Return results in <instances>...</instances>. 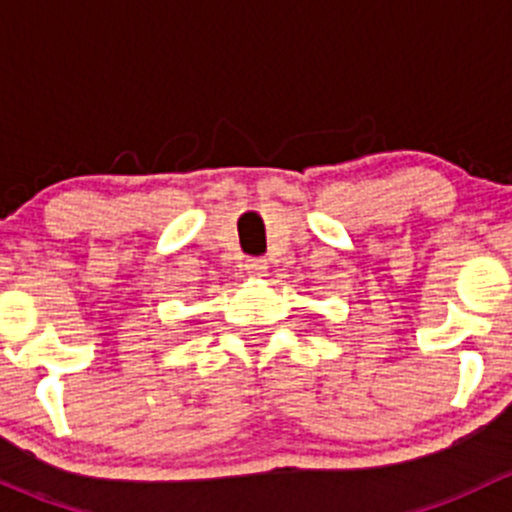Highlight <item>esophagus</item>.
Segmentation results:
<instances>
[{
	"mask_svg": "<svg viewBox=\"0 0 512 512\" xmlns=\"http://www.w3.org/2000/svg\"><path fill=\"white\" fill-rule=\"evenodd\" d=\"M245 272L250 277H265L267 272V262L260 260V257H255V260H247L245 262Z\"/></svg>",
	"mask_w": 512,
	"mask_h": 512,
	"instance_id": "34e87169",
	"label": "esophagus"
}]
</instances>
